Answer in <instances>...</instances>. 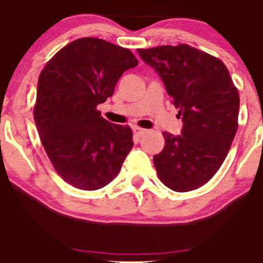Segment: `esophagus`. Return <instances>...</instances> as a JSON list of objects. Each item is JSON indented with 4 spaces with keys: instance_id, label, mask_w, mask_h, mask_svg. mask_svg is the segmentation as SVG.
Returning a JSON list of instances; mask_svg holds the SVG:
<instances>
[{
    "instance_id": "1",
    "label": "esophagus",
    "mask_w": 263,
    "mask_h": 263,
    "mask_svg": "<svg viewBox=\"0 0 263 263\" xmlns=\"http://www.w3.org/2000/svg\"><path fill=\"white\" fill-rule=\"evenodd\" d=\"M145 132H147V129L141 128V127H134V134L137 136V137H142Z\"/></svg>"
}]
</instances>
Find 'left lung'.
Returning a JSON list of instances; mask_svg holds the SVG:
<instances>
[{"label":"left lung","mask_w":263,"mask_h":263,"mask_svg":"<svg viewBox=\"0 0 263 263\" xmlns=\"http://www.w3.org/2000/svg\"><path fill=\"white\" fill-rule=\"evenodd\" d=\"M182 116L181 135L162 132L156 172L175 192L194 191L221 167L238 128L239 93L223 62L188 45L137 49Z\"/></svg>","instance_id":"8db88e82"}]
</instances>
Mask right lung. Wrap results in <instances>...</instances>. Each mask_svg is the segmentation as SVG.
<instances>
[{"label": "right lung", "mask_w": 263, "mask_h": 263, "mask_svg": "<svg viewBox=\"0 0 263 263\" xmlns=\"http://www.w3.org/2000/svg\"><path fill=\"white\" fill-rule=\"evenodd\" d=\"M137 64L127 48L84 37L55 53L40 74L36 127L55 171L72 187H105L134 147L131 128L103 119L97 107Z\"/></svg>", "instance_id": "right-lung-1"}]
</instances>
